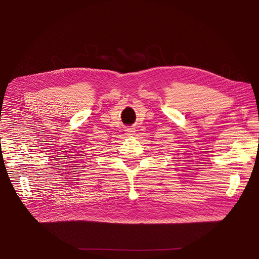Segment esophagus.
Masks as SVG:
<instances>
[{"mask_svg": "<svg viewBox=\"0 0 259 259\" xmlns=\"http://www.w3.org/2000/svg\"><path fill=\"white\" fill-rule=\"evenodd\" d=\"M126 134L128 135V137H132V135H134V132H135V130L133 129V128H127L126 129Z\"/></svg>", "mask_w": 259, "mask_h": 259, "instance_id": "1", "label": "esophagus"}]
</instances>
